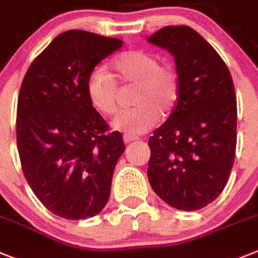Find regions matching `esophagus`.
Wrapping results in <instances>:
<instances>
[{
    "mask_svg": "<svg viewBox=\"0 0 258 258\" xmlns=\"http://www.w3.org/2000/svg\"><path fill=\"white\" fill-rule=\"evenodd\" d=\"M124 142L125 144H131L132 141H136L138 140V137H136V136H132V134H124Z\"/></svg>",
    "mask_w": 258,
    "mask_h": 258,
    "instance_id": "1",
    "label": "esophagus"
}]
</instances>
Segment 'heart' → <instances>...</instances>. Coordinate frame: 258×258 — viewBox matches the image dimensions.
I'll return each mask as SVG.
<instances>
[{"mask_svg": "<svg viewBox=\"0 0 258 258\" xmlns=\"http://www.w3.org/2000/svg\"><path fill=\"white\" fill-rule=\"evenodd\" d=\"M117 76L126 85H137L133 108L118 112L112 120L113 129L137 136L156 124L159 112L166 114L175 107L180 91L177 73L168 65H160L159 57L146 50H127L113 61ZM91 104L103 114L117 109V83L107 70L98 68L87 79Z\"/></svg>", "mask_w": 258, "mask_h": 258, "instance_id": "heart-1", "label": "heart"}]
</instances>
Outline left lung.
<instances>
[{
  "label": "left lung",
  "mask_w": 258,
  "mask_h": 258,
  "mask_svg": "<svg viewBox=\"0 0 258 258\" xmlns=\"http://www.w3.org/2000/svg\"><path fill=\"white\" fill-rule=\"evenodd\" d=\"M175 57V109L149 140L147 176L169 206L193 211L221 195L236 150V94L227 65L197 31L167 26L147 37Z\"/></svg>",
  "instance_id": "1"
}]
</instances>
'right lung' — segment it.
Wrapping results in <instances>:
<instances>
[{
  "label": "right lung",
  "instance_id": "1",
  "mask_svg": "<svg viewBox=\"0 0 258 258\" xmlns=\"http://www.w3.org/2000/svg\"><path fill=\"white\" fill-rule=\"evenodd\" d=\"M122 47L114 37L70 30L54 37L28 68L17 109V144L24 177L39 201L65 219L99 214L125 151L87 94V79Z\"/></svg>",
  "mask_w": 258,
  "mask_h": 258
}]
</instances>
